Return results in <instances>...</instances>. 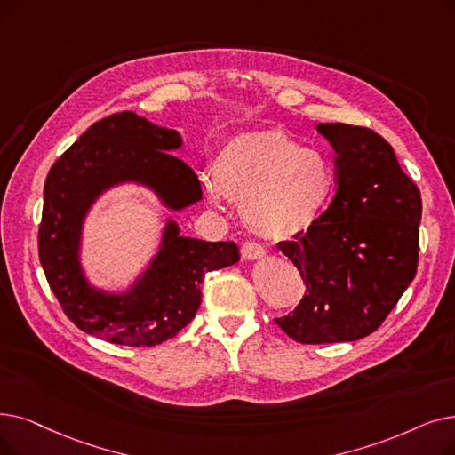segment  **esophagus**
Masks as SVG:
<instances>
[{
	"label": "esophagus",
	"instance_id": "esophagus-1",
	"mask_svg": "<svg viewBox=\"0 0 455 455\" xmlns=\"http://www.w3.org/2000/svg\"><path fill=\"white\" fill-rule=\"evenodd\" d=\"M242 256L245 260H259L266 256V249L254 242H247L242 245Z\"/></svg>",
	"mask_w": 455,
	"mask_h": 455
}]
</instances>
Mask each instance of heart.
<instances>
[{
    "mask_svg": "<svg viewBox=\"0 0 455 455\" xmlns=\"http://www.w3.org/2000/svg\"><path fill=\"white\" fill-rule=\"evenodd\" d=\"M337 189L331 157L303 145L284 130H251L232 135L215 152L206 201L240 203L242 220L266 240H288L308 230Z\"/></svg>",
    "mask_w": 455,
    "mask_h": 455,
    "instance_id": "b5f03b06",
    "label": "heart"
}]
</instances>
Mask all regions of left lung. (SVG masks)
<instances>
[{"instance_id":"1","label":"left lung","mask_w":455,"mask_h":455,"mask_svg":"<svg viewBox=\"0 0 455 455\" xmlns=\"http://www.w3.org/2000/svg\"><path fill=\"white\" fill-rule=\"evenodd\" d=\"M337 152V193L308 230L281 242L307 291L276 318L301 344L355 342L378 329L412 283L422 196L373 130L318 124Z\"/></svg>"}]
</instances>
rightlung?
<instances>
[{"label":"right lung","instance_id":"obj_1","mask_svg":"<svg viewBox=\"0 0 455 455\" xmlns=\"http://www.w3.org/2000/svg\"><path fill=\"white\" fill-rule=\"evenodd\" d=\"M182 143L176 130L132 111L115 113L94 123L46 176L38 256L68 320L92 337L135 347L176 337L201 307L204 275L240 260L234 242L188 238L167 220L157 252L124 291H106L87 279L80 252L84 223L108 189L145 186L172 212L203 199L193 169L171 154Z\"/></svg>","mask_w":455,"mask_h":455}]
</instances>
